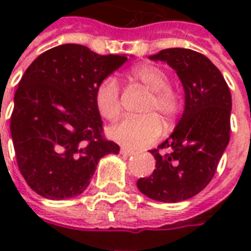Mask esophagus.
Segmentation results:
<instances>
[{"instance_id":"1","label":"esophagus","mask_w":251,"mask_h":251,"mask_svg":"<svg viewBox=\"0 0 251 251\" xmlns=\"http://www.w3.org/2000/svg\"><path fill=\"white\" fill-rule=\"evenodd\" d=\"M134 153L136 152L133 149H129V148L126 147H121V154H124V156H133Z\"/></svg>"}]
</instances>
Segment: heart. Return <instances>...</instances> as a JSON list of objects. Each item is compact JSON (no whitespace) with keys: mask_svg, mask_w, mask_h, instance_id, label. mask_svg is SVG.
<instances>
[{"mask_svg":"<svg viewBox=\"0 0 251 251\" xmlns=\"http://www.w3.org/2000/svg\"><path fill=\"white\" fill-rule=\"evenodd\" d=\"M133 77L152 91L144 104V117H127L109 129L114 141L129 148L151 145L163 133V124L169 125L177 117L181 107L180 98L174 88L168 86L167 72L158 66L144 64L133 70ZM95 106L102 117L115 120L121 114L120 83L114 76H106L98 83L94 93Z\"/></svg>","mask_w":251,"mask_h":251,"instance_id":"1","label":"heart"}]
</instances>
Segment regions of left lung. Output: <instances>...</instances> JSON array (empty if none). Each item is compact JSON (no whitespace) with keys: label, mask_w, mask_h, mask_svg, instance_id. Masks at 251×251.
<instances>
[{"label":"left lung","mask_w":251,"mask_h":251,"mask_svg":"<svg viewBox=\"0 0 251 251\" xmlns=\"http://www.w3.org/2000/svg\"><path fill=\"white\" fill-rule=\"evenodd\" d=\"M172 67L184 88V111L172 134L152 149L156 169L137 187L157 201L177 203L207 187L230 141L231 94L208 57L185 48L149 56Z\"/></svg>","instance_id":"left-lung-1"}]
</instances>
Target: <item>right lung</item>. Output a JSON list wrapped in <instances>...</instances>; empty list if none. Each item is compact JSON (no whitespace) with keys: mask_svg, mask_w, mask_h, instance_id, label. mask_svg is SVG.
<instances>
[{"mask_svg":"<svg viewBox=\"0 0 251 251\" xmlns=\"http://www.w3.org/2000/svg\"><path fill=\"white\" fill-rule=\"evenodd\" d=\"M126 60L125 55L62 44L26 68L14 94L10 133L20 172L36 194L51 200L77 196L99 160L120 153L102 136L94 93Z\"/></svg>","mask_w":251,"mask_h":251,"instance_id":"obj_1","label":"right lung"}]
</instances>
